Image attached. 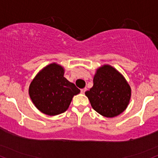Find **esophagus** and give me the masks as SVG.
Returning <instances> with one entry per match:
<instances>
[{
    "label": "esophagus",
    "instance_id": "34e87169",
    "mask_svg": "<svg viewBox=\"0 0 158 158\" xmlns=\"http://www.w3.org/2000/svg\"><path fill=\"white\" fill-rule=\"evenodd\" d=\"M86 88H84V89H81V94H84V93H85V91H86Z\"/></svg>",
    "mask_w": 158,
    "mask_h": 158
}]
</instances>
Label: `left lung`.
<instances>
[{
  "mask_svg": "<svg viewBox=\"0 0 158 158\" xmlns=\"http://www.w3.org/2000/svg\"><path fill=\"white\" fill-rule=\"evenodd\" d=\"M93 86L85 92L94 110L106 117H114L127 108L131 89L124 76L111 66L97 69Z\"/></svg>",
  "mask_w": 158,
  "mask_h": 158,
  "instance_id": "1",
  "label": "left lung"
}]
</instances>
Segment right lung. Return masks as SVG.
Returning <instances> with one entry per match:
<instances>
[{
    "label": "right lung",
    "instance_id": "obj_1",
    "mask_svg": "<svg viewBox=\"0 0 158 158\" xmlns=\"http://www.w3.org/2000/svg\"><path fill=\"white\" fill-rule=\"evenodd\" d=\"M64 69L56 63L46 66L29 86V96L36 108L48 116L65 112L73 97L81 91L64 77Z\"/></svg>",
    "mask_w": 158,
    "mask_h": 158
}]
</instances>
